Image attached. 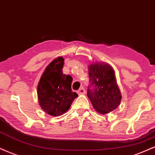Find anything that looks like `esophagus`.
Masks as SVG:
<instances>
[{
	"mask_svg": "<svg viewBox=\"0 0 155 155\" xmlns=\"http://www.w3.org/2000/svg\"><path fill=\"white\" fill-rule=\"evenodd\" d=\"M77 92L79 95H82V94H84L86 93V90L84 87H81V88H80L79 90H78Z\"/></svg>",
	"mask_w": 155,
	"mask_h": 155,
	"instance_id": "esophagus-1",
	"label": "esophagus"
}]
</instances>
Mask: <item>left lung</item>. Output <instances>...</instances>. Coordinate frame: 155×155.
<instances>
[{
	"label": "left lung",
	"mask_w": 155,
	"mask_h": 155,
	"mask_svg": "<svg viewBox=\"0 0 155 155\" xmlns=\"http://www.w3.org/2000/svg\"><path fill=\"white\" fill-rule=\"evenodd\" d=\"M88 69L92 88L88 89L87 97L98 113L107 114L118 107L122 98L114 70L108 63L97 61Z\"/></svg>",
	"instance_id": "8db88e82"
}]
</instances>
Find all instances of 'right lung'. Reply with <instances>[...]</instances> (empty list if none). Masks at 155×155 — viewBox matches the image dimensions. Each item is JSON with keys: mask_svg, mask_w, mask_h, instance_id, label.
<instances>
[{"mask_svg": "<svg viewBox=\"0 0 155 155\" xmlns=\"http://www.w3.org/2000/svg\"><path fill=\"white\" fill-rule=\"evenodd\" d=\"M64 59H54L42 73L37 85L39 105L52 116H60L69 109L78 94L71 90L72 77L63 74Z\"/></svg>", "mask_w": 155, "mask_h": 155, "instance_id": "add662e5", "label": "right lung"}]
</instances>
